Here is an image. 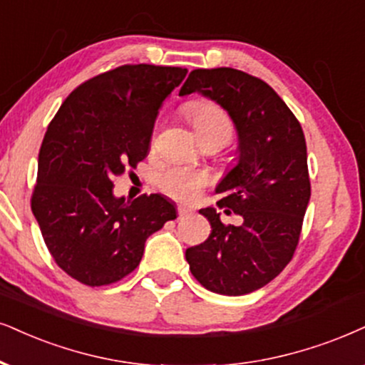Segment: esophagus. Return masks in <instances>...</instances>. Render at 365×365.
Masks as SVG:
<instances>
[{"mask_svg":"<svg viewBox=\"0 0 365 365\" xmlns=\"http://www.w3.org/2000/svg\"><path fill=\"white\" fill-rule=\"evenodd\" d=\"M190 209H188V207H185V205H180L178 207V217L180 219H183V217H187L188 214H190Z\"/></svg>","mask_w":365,"mask_h":365,"instance_id":"1","label":"esophagus"}]
</instances>
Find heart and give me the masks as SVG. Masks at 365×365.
<instances>
[{
    "label": "heart",
    "mask_w": 365,
    "mask_h": 365,
    "mask_svg": "<svg viewBox=\"0 0 365 365\" xmlns=\"http://www.w3.org/2000/svg\"><path fill=\"white\" fill-rule=\"evenodd\" d=\"M185 114L195 128L198 138L217 135L227 143L232 136L234 126L229 114L215 103L204 99L193 101L185 106ZM156 182L167 195L182 202H192L209 183V175L185 167H170L158 175Z\"/></svg>",
    "instance_id": "b5f03b06"
}]
</instances>
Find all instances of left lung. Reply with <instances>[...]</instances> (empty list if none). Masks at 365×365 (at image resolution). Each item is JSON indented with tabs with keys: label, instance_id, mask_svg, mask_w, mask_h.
<instances>
[{
	"label": "left lung",
	"instance_id": "1",
	"mask_svg": "<svg viewBox=\"0 0 365 365\" xmlns=\"http://www.w3.org/2000/svg\"><path fill=\"white\" fill-rule=\"evenodd\" d=\"M205 96L224 108L239 136L237 165L215 188L225 225L215 209H202L212 232L188 247L192 274L214 293L239 297L274 279L292 261L310 202L307 143L298 119L264 81L230 67L195 68L180 96Z\"/></svg>",
	"mask_w": 365,
	"mask_h": 365
}]
</instances>
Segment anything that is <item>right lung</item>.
<instances>
[{
	"instance_id": "1",
	"label": "right lung",
	"mask_w": 365,
	"mask_h": 365,
	"mask_svg": "<svg viewBox=\"0 0 365 365\" xmlns=\"http://www.w3.org/2000/svg\"><path fill=\"white\" fill-rule=\"evenodd\" d=\"M185 76L148 63L113 68L77 87L48 124L31 210L55 262L79 283L123 279L146 239L177 219L160 193L114 197L113 180L150 153L158 109Z\"/></svg>"
}]
</instances>
